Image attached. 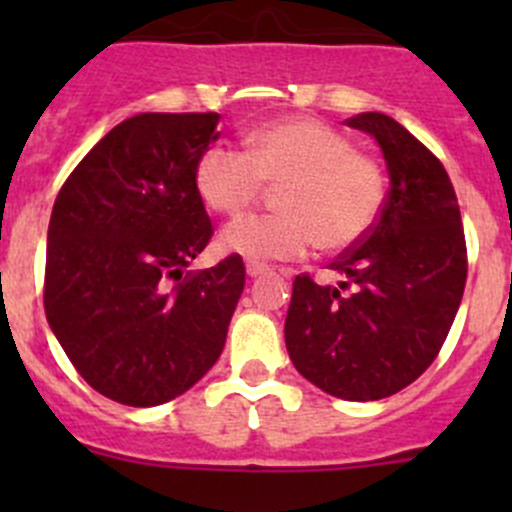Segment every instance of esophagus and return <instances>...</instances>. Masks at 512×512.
<instances>
[{
    "label": "esophagus",
    "mask_w": 512,
    "mask_h": 512,
    "mask_svg": "<svg viewBox=\"0 0 512 512\" xmlns=\"http://www.w3.org/2000/svg\"><path fill=\"white\" fill-rule=\"evenodd\" d=\"M245 270H247V277H262L270 272V267L262 265V262H247Z\"/></svg>",
    "instance_id": "34e87169"
}]
</instances>
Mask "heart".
I'll return each mask as SVG.
<instances>
[{
	"label": "heart",
	"instance_id": "heart-1",
	"mask_svg": "<svg viewBox=\"0 0 512 512\" xmlns=\"http://www.w3.org/2000/svg\"><path fill=\"white\" fill-rule=\"evenodd\" d=\"M265 183H280V210L225 225L220 247L230 255L294 260L314 242L324 252H344L369 235L384 203L379 165L317 118L272 121L250 133L247 151L215 143L195 163V190L220 215L250 208Z\"/></svg>",
	"mask_w": 512,
	"mask_h": 512
}]
</instances>
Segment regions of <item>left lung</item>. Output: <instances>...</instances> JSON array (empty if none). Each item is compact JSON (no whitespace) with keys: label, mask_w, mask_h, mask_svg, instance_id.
<instances>
[{"label":"left lung","mask_w":512,"mask_h":512,"mask_svg":"<svg viewBox=\"0 0 512 512\" xmlns=\"http://www.w3.org/2000/svg\"><path fill=\"white\" fill-rule=\"evenodd\" d=\"M347 123L376 138L391 188L369 235L329 265L339 287L297 275L285 342L314 386L376 401L406 389L441 352L466 287V235L446 168L416 136L376 111Z\"/></svg>","instance_id":"8db88e82"}]
</instances>
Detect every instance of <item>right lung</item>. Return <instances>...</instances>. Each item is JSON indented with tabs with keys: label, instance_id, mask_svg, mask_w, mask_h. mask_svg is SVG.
Returning <instances> with one entry per match:
<instances>
[{
	"label": "right lung",
	"instance_id": "1",
	"mask_svg": "<svg viewBox=\"0 0 512 512\" xmlns=\"http://www.w3.org/2000/svg\"><path fill=\"white\" fill-rule=\"evenodd\" d=\"M218 113H138L86 153L56 195L44 309L98 394L158 406L198 384L245 287L240 255L188 270L213 237L195 163Z\"/></svg>",
	"mask_w": 512,
	"mask_h": 512
}]
</instances>
